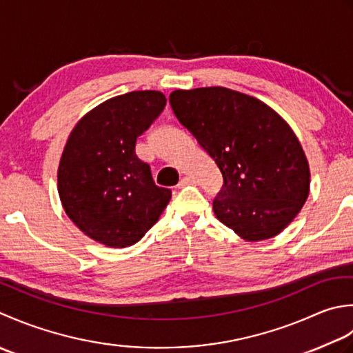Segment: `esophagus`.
<instances>
[{"mask_svg": "<svg viewBox=\"0 0 353 353\" xmlns=\"http://www.w3.org/2000/svg\"><path fill=\"white\" fill-rule=\"evenodd\" d=\"M192 183H193V178H190V176H183V178H181V181L178 183V187L189 185V184H192Z\"/></svg>", "mask_w": 353, "mask_h": 353, "instance_id": "1", "label": "esophagus"}]
</instances>
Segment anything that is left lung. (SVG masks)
<instances>
[{
  "label": "left lung",
  "mask_w": 353,
  "mask_h": 353,
  "mask_svg": "<svg viewBox=\"0 0 353 353\" xmlns=\"http://www.w3.org/2000/svg\"><path fill=\"white\" fill-rule=\"evenodd\" d=\"M169 102L224 176L213 201L216 218L248 242L283 232L306 203L311 183L291 126L262 100L224 86L176 90Z\"/></svg>",
  "instance_id": "1"
}]
</instances>
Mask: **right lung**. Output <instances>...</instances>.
<instances>
[{
    "mask_svg": "<svg viewBox=\"0 0 353 353\" xmlns=\"http://www.w3.org/2000/svg\"><path fill=\"white\" fill-rule=\"evenodd\" d=\"M160 91L112 97L77 121L57 169V192L76 227L106 247L139 242L168 207L150 166L135 154L137 139L166 106Z\"/></svg>",
    "mask_w": 353,
    "mask_h": 353,
    "instance_id": "add662e5",
    "label": "right lung"
}]
</instances>
